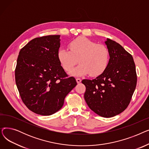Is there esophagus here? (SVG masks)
<instances>
[{"mask_svg":"<svg viewBox=\"0 0 149 149\" xmlns=\"http://www.w3.org/2000/svg\"><path fill=\"white\" fill-rule=\"evenodd\" d=\"M76 81H77V83H80L81 81V80L80 79H79V78H77Z\"/></svg>","mask_w":149,"mask_h":149,"instance_id":"1","label":"esophagus"}]
</instances>
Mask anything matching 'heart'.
<instances>
[{"label":"heart","mask_w":149,"mask_h":149,"mask_svg":"<svg viewBox=\"0 0 149 149\" xmlns=\"http://www.w3.org/2000/svg\"><path fill=\"white\" fill-rule=\"evenodd\" d=\"M68 46L70 51L61 48L57 56L66 71L71 70L79 61L80 64L70 72L71 75L83 76L89 74L92 77H96L106 69L109 61V51L106 46L81 37L70 42Z\"/></svg>","instance_id":"b5f03b06"}]
</instances>
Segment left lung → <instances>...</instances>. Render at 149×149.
Here are the masks:
<instances>
[{
	"instance_id": "left-lung-1",
	"label": "left lung",
	"mask_w": 149,
	"mask_h": 149,
	"mask_svg": "<svg viewBox=\"0 0 149 149\" xmlns=\"http://www.w3.org/2000/svg\"><path fill=\"white\" fill-rule=\"evenodd\" d=\"M109 64L96 79L83 80L84 100L97 115L105 117L117 115L126 109L130 101L137 81L135 65L132 55L119 43L107 38Z\"/></svg>"
}]
</instances>
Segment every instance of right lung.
Segmentation results:
<instances>
[{
	"label": "right lung",
	"instance_id": "obj_1",
	"mask_svg": "<svg viewBox=\"0 0 149 149\" xmlns=\"http://www.w3.org/2000/svg\"><path fill=\"white\" fill-rule=\"evenodd\" d=\"M60 46V36L50 35L33 39L19 52L15 83L23 103L38 115L58 111L77 85L75 78L68 77L61 66Z\"/></svg>",
	"mask_w": 149,
	"mask_h": 149
}]
</instances>
